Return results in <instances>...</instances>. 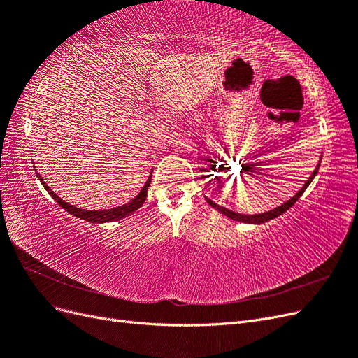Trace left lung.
Instances as JSON below:
<instances>
[{"mask_svg":"<svg viewBox=\"0 0 358 358\" xmlns=\"http://www.w3.org/2000/svg\"><path fill=\"white\" fill-rule=\"evenodd\" d=\"M321 162V161H320ZM320 162H318V166H317V169L312 171V175H310V178L306 180V183L305 185H303V188L296 194L294 197H291L288 201H285L282 206H278L276 209H273V210H268V212H264V213H258V215H243V213H236V212H233V210H230V209H225V208H222V206H220V204H216L215 201H212V200H209V199H206L208 200V203L212 206L213 209H216L218 212H221L222 215H225V216H229V218H231V220H234V221H239V222H246V224H263V222H267V221H270V220H273V218H276V216H279V215H282L284 212H287L292 204H294L299 199H300V196L303 192H305V189L309 187V183L312 182V179L317 176V173H318V169H320Z\"/></svg>","mask_w":358,"mask_h":358,"instance_id":"obj_1","label":"left lung"}]
</instances>
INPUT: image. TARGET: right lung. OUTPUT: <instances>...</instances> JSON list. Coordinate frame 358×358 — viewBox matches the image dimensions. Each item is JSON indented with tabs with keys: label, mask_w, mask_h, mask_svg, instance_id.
Wrapping results in <instances>:
<instances>
[{
	"label": "right lung",
	"mask_w": 358,
	"mask_h": 358,
	"mask_svg": "<svg viewBox=\"0 0 358 358\" xmlns=\"http://www.w3.org/2000/svg\"><path fill=\"white\" fill-rule=\"evenodd\" d=\"M36 173H37V169H36ZM38 176V180L41 182V185L46 188V191L50 194V197L55 200L62 209H66V212L71 213L73 216H76V218H80V220H85L88 222H96V224H103V222H113V221H119L125 218L127 215L136 212L137 209H140L143 206L145 200H146V196H148V188L150 185V178H152V173H150L145 187L142 188V191L138 192V196H136V199H133L129 203L127 204H122V206H117V208L115 209H106V210H86V209H80V208H74V206L69 204L67 201H64L62 199H59L55 192H53L46 183L45 180L41 179V176L37 173Z\"/></svg>",
	"instance_id": "1"
}]
</instances>
